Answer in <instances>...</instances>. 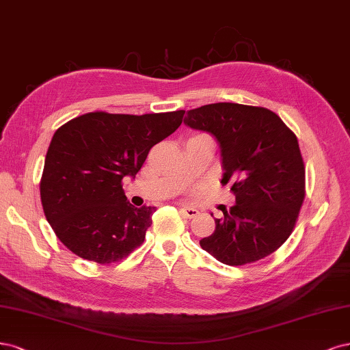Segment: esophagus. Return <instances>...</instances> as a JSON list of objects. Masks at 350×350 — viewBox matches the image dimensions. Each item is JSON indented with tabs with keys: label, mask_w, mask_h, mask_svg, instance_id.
Segmentation results:
<instances>
[{
	"label": "esophagus",
	"mask_w": 350,
	"mask_h": 350,
	"mask_svg": "<svg viewBox=\"0 0 350 350\" xmlns=\"http://www.w3.org/2000/svg\"><path fill=\"white\" fill-rule=\"evenodd\" d=\"M180 211H182V213H183V215L186 217V218H195V217H198L199 215V211L196 209V208H190V206H183L182 209H180Z\"/></svg>",
	"instance_id": "1"
}]
</instances>
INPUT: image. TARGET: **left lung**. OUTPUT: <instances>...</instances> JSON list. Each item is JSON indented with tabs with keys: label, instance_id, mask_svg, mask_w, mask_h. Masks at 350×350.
<instances>
[{
	"label": "left lung",
	"instance_id": "8db88e82",
	"mask_svg": "<svg viewBox=\"0 0 350 350\" xmlns=\"http://www.w3.org/2000/svg\"><path fill=\"white\" fill-rule=\"evenodd\" d=\"M185 125L209 132L221 148V183H231L235 205L215 219L200 247L228 266L272 254L291 235L306 196L298 139L265 107L213 103L187 111ZM212 215V213H211Z\"/></svg>",
	"mask_w": 350,
	"mask_h": 350
}]
</instances>
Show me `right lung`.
I'll return each instance as SVG.
<instances>
[{
    "mask_svg": "<svg viewBox=\"0 0 350 350\" xmlns=\"http://www.w3.org/2000/svg\"><path fill=\"white\" fill-rule=\"evenodd\" d=\"M183 115L92 111L53 133L40 199L56 237L74 254L109 265L144 243L155 208L129 204L122 180L135 178L150 150L182 125Z\"/></svg>",
    "mask_w": 350,
    "mask_h": 350,
    "instance_id": "right-lung-1",
    "label": "right lung"
}]
</instances>
